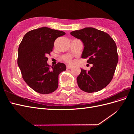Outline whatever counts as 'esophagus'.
<instances>
[{"instance_id":"34e87169","label":"esophagus","mask_w":134,"mask_h":134,"mask_svg":"<svg viewBox=\"0 0 134 134\" xmlns=\"http://www.w3.org/2000/svg\"><path fill=\"white\" fill-rule=\"evenodd\" d=\"M71 68H72L71 65H66V69H71Z\"/></svg>"}]
</instances>
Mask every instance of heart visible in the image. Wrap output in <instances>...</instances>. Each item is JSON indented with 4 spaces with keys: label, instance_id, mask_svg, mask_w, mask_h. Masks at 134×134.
I'll use <instances>...</instances> for the list:
<instances>
[{
    "label": "heart",
    "instance_id": "obj_1",
    "mask_svg": "<svg viewBox=\"0 0 134 134\" xmlns=\"http://www.w3.org/2000/svg\"><path fill=\"white\" fill-rule=\"evenodd\" d=\"M62 58L65 62L68 63H71L72 56L70 55H64L63 56Z\"/></svg>",
    "mask_w": 134,
    "mask_h": 134
}]
</instances>
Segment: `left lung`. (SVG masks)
<instances>
[{
	"label": "left lung",
	"instance_id": "left-lung-1",
	"mask_svg": "<svg viewBox=\"0 0 134 134\" xmlns=\"http://www.w3.org/2000/svg\"><path fill=\"white\" fill-rule=\"evenodd\" d=\"M70 35L83 42L82 58L93 64L90 71L81 69L76 78L79 87L87 93L102 90L111 82L119 61L115 42L108 34L92 27L72 31Z\"/></svg>",
	"mask_w": 134,
	"mask_h": 134
}]
</instances>
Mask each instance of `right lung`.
Here are the masks:
<instances>
[{"label":"right lung","instance_id":"obj_1","mask_svg":"<svg viewBox=\"0 0 134 134\" xmlns=\"http://www.w3.org/2000/svg\"><path fill=\"white\" fill-rule=\"evenodd\" d=\"M64 35L63 31L41 27L28 32L19 44L18 65L24 80L36 92L46 94L57 90L59 75L66 70V65L58 63L51 67L47 56L55 40Z\"/></svg>","mask_w":134,"mask_h":134}]
</instances>
